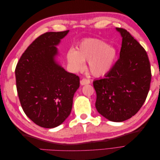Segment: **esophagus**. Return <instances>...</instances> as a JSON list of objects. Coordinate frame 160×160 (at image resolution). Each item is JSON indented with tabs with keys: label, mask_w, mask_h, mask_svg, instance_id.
Segmentation results:
<instances>
[{
	"label": "esophagus",
	"mask_w": 160,
	"mask_h": 160,
	"mask_svg": "<svg viewBox=\"0 0 160 160\" xmlns=\"http://www.w3.org/2000/svg\"><path fill=\"white\" fill-rule=\"evenodd\" d=\"M90 83V80L88 79H86V78H83L81 80V84L82 85H85L87 84H89Z\"/></svg>",
	"instance_id": "34e87169"
}]
</instances>
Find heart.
Wrapping results in <instances>:
<instances>
[{"instance_id":"heart-1","label":"heart","mask_w":160,"mask_h":160,"mask_svg":"<svg viewBox=\"0 0 160 160\" xmlns=\"http://www.w3.org/2000/svg\"><path fill=\"white\" fill-rule=\"evenodd\" d=\"M117 57V50L107 42L97 38L82 41L77 50L70 49L67 55L68 64L75 71L85 68V61H89L90 72L96 77L103 76L111 71Z\"/></svg>"}]
</instances>
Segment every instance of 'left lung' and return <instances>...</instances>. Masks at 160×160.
<instances>
[{
  "label": "left lung",
  "mask_w": 160,
  "mask_h": 160,
  "mask_svg": "<svg viewBox=\"0 0 160 160\" xmlns=\"http://www.w3.org/2000/svg\"><path fill=\"white\" fill-rule=\"evenodd\" d=\"M122 37L119 59L103 79L93 81L98 112L111 122H122L136 114L148 94L152 79L147 52L132 35L116 28Z\"/></svg>",
  "instance_id": "obj_1"
}]
</instances>
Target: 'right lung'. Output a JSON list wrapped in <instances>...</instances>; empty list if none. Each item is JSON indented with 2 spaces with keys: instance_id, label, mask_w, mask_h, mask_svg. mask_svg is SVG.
<instances>
[{
  "instance_id": "add662e5",
  "label": "right lung",
  "mask_w": 160,
  "mask_h": 160,
  "mask_svg": "<svg viewBox=\"0 0 160 160\" xmlns=\"http://www.w3.org/2000/svg\"><path fill=\"white\" fill-rule=\"evenodd\" d=\"M69 30L37 37L21 57L15 69L17 89L27 117L45 128L59 126L70 115L79 77L55 60L56 46Z\"/></svg>"
}]
</instances>
